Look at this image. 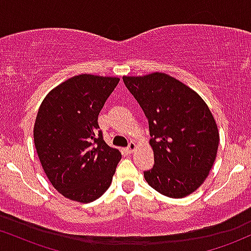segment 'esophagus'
Listing matches in <instances>:
<instances>
[{
    "mask_svg": "<svg viewBox=\"0 0 251 251\" xmlns=\"http://www.w3.org/2000/svg\"><path fill=\"white\" fill-rule=\"evenodd\" d=\"M126 149H128V151H129V153H133V151H135V149H136V143H135V142H130V143H129V146H128V148H126Z\"/></svg>",
    "mask_w": 251,
    "mask_h": 251,
    "instance_id": "obj_1",
    "label": "esophagus"
}]
</instances>
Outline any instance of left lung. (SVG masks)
Here are the masks:
<instances>
[{
    "label": "left lung",
    "instance_id": "left-lung-1",
    "mask_svg": "<svg viewBox=\"0 0 251 251\" xmlns=\"http://www.w3.org/2000/svg\"><path fill=\"white\" fill-rule=\"evenodd\" d=\"M149 123L154 166L145 179L157 192L184 198L201 186L217 156L219 133L209 106L167 73L123 75Z\"/></svg>",
    "mask_w": 251,
    "mask_h": 251
}]
</instances>
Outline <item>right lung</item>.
I'll return each instance as SVG.
<instances>
[{
  "mask_svg": "<svg viewBox=\"0 0 251 251\" xmlns=\"http://www.w3.org/2000/svg\"><path fill=\"white\" fill-rule=\"evenodd\" d=\"M120 81L84 73L50 90L36 115L34 145L52 186L65 198L90 202L111 184L122 154L103 140L98 115Z\"/></svg>",
  "mask_w": 251,
  "mask_h": 251,
  "instance_id": "obj_1",
  "label": "right lung"
}]
</instances>
